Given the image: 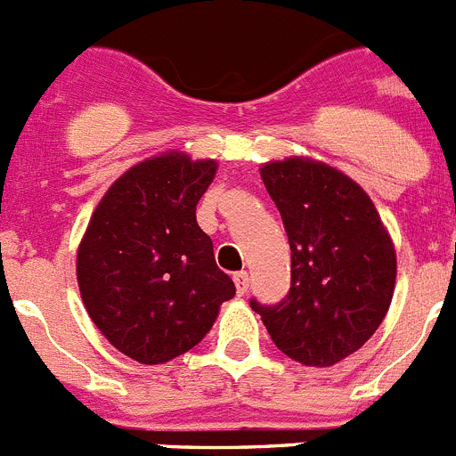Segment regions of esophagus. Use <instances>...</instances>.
<instances>
[{
	"label": "esophagus",
	"mask_w": 456,
	"mask_h": 456,
	"mask_svg": "<svg viewBox=\"0 0 456 456\" xmlns=\"http://www.w3.org/2000/svg\"><path fill=\"white\" fill-rule=\"evenodd\" d=\"M233 284H236V293L245 295L249 289V274L248 273H236L233 274Z\"/></svg>",
	"instance_id": "obj_1"
}]
</instances>
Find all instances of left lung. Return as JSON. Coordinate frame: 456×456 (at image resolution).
<instances>
[{
  "instance_id": "left-lung-1",
  "label": "left lung",
  "mask_w": 456,
  "mask_h": 456,
  "mask_svg": "<svg viewBox=\"0 0 456 456\" xmlns=\"http://www.w3.org/2000/svg\"><path fill=\"white\" fill-rule=\"evenodd\" d=\"M284 220L290 290L258 305L274 346L302 366L330 368L381 325L397 277L395 245L368 195L346 172L309 157L261 166Z\"/></svg>"
}]
</instances>
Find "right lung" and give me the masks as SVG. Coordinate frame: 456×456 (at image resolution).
<instances>
[{
	"label": "right lung",
	"instance_id": "obj_1",
	"mask_svg": "<svg viewBox=\"0 0 456 456\" xmlns=\"http://www.w3.org/2000/svg\"><path fill=\"white\" fill-rule=\"evenodd\" d=\"M216 170L213 159L161 151L120 175L90 216L77 249L81 299L110 346L138 363L192 350L236 295L195 218Z\"/></svg>",
	"mask_w": 456,
	"mask_h": 456
}]
</instances>
